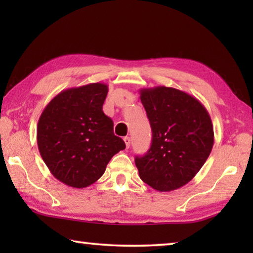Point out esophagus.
Instances as JSON below:
<instances>
[{
	"instance_id": "34e87169",
	"label": "esophagus",
	"mask_w": 253,
	"mask_h": 253,
	"mask_svg": "<svg viewBox=\"0 0 253 253\" xmlns=\"http://www.w3.org/2000/svg\"><path fill=\"white\" fill-rule=\"evenodd\" d=\"M124 142H125V144H126V147L128 148L130 146V138L128 136H126L125 138H124Z\"/></svg>"
}]
</instances>
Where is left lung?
<instances>
[{
    "instance_id": "left-lung-1",
    "label": "left lung",
    "mask_w": 253,
    "mask_h": 253,
    "mask_svg": "<svg viewBox=\"0 0 253 253\" xmlns=\"http://www.w3.org/2000/svg\"><path fill=\"white\" fill-rule=\"evenodd\" d=\"M151 123L148 152L135 164L143 182L169 192L187 184L207 162L214 143L211 117L195 97L158 85L139 90Z\"/></svg>"
}]
</instances>
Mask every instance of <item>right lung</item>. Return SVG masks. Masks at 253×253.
<instances>
[{
    "mask_svg": "<svg viewBox=\"0 0 253 253\" xmlns=\"http://www.w3.org/2000/svg\"><path fill=\"white\" fill-rule=\"evenodd\" d=\"M107 92L108 85L101 83L66 89L45 106L38 122L42 160L68 186L91 185L105 173L111 157L126 147L102 111Z\"/></svg>",
    "mask_w": 253,
    "mask_h": 253,
    "instance_id": "obj_1",
    "label": "right lung"
}]
</instances>
